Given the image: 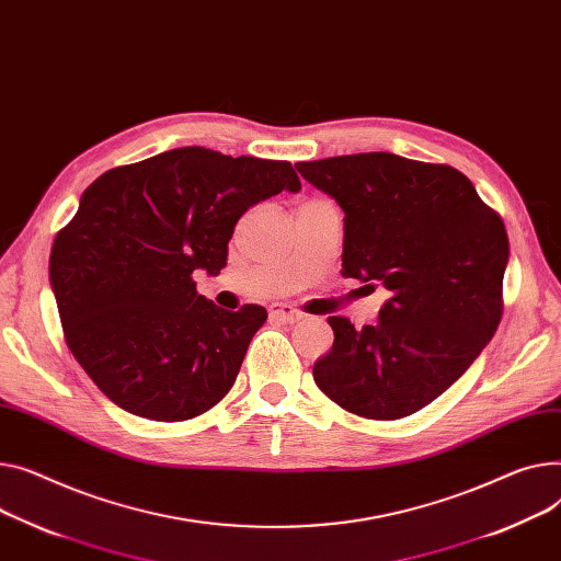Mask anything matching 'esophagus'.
<instances>
[{
  "label": "esophagus",
  "mask_w": 561,
  "mask_h": 561,
  "mask_svg": "<svg viewBox=\"0 0 561 561\" xmlns=\"http://www.w3.org/2000/svg\"><path fill=\"white\" fill-rule=\"evenodd\" d=\"M271 318L279 320V322H297V320L305 318V313L300 309H295L293 305L275 302V305H271Z\"/></svg>",
  "instance_id": "34e87169"
}]
</instances>
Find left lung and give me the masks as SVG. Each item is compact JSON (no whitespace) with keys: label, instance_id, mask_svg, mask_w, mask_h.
Here are the masks:
<instances>
[{"label":"left lung","instance_id":"8db88e82","mask_svg":"<svg viewBox=\"0 0 561 561\" xmlns=\"http://www.w3.org/2000/svg\"><path fill=\"white\" fill-rule=\"evenodd\" d=\"M295 167L345 211L343 275L390 290L377 324L329 318L333 347L313 379L354 415H413L465 375L501 322L503 220L446 164L356 153Z\"/></svg>","mask_w":561,"mask_h":561}]
</instances>
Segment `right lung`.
I'll list each match as a JSON object with an SVG mask.
<instances>
[{
  "label": "right lung",
  "instance_id": "add662e5",
  "mask_svg": "<svg viewBox=\"0 0 561 561\" xmlns=\"http://www.w3.org/2000/svg\"><path fill=\"white\" fill-rule=\"evenodd\" d=\"M290 162L184 146L110 169L54 241L49 279L69 352L119 408L153 422L203 415L230 392L268 313L198 295L228 264L237 220L300 192Z\"/></svg>",
  "mask_w": 561,
  "mask_h": 561
}]
</instances>
